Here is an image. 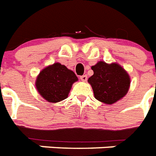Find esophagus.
<instances>
[{
    "instance_id": "esophagus-1",
    "label": "esophagus",
    "mask_w": 156,
    "mask_h": 156,
    "mask_svg": "<svg viewBox=\"0 0 156 156\" xmlns=\"http://www.w3.org/2000/svg\"><path fill=\"white\" fill-rule=\"evenodd\" d=\"M80 80H81L82 81H86V80H87V78H88V77H87V76H86V75H83V76H81L80 77Z\"/></svg>"
}]
</instances>
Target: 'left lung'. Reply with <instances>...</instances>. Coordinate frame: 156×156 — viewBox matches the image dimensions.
<instances>
[{
  "label": "left lung",
  "instance_id": "obj_1",
  "mask_svg": "<svg viewBox=\"0 0 156 156\" xmlns=\"http://www.w3.org/2000/svg\"><path fill=\"white\" fill-rule=\"evenodd\" d=\"M92 70L93 75L88 81L97 100L111 105L127 93L130 84L129 76L120 65L100 61L92 67Z\"/></svg>",
  "mask_w": 156,
  "mask_h": 156
}]
</instances>
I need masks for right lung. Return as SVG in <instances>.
Instances as JSON below:
<instances>
[{"label":"right lung","instance_id":"1","mask_svg":"<svg viewBox=\"0 0 156 156\" xmlns=\"http://www.w3.org/2000/svg\"><path fill=\"white\" fill-rule=\"evenodd\" d=\"M78 78L74 72L60 63L44 68L36 80V88L44 99L55 103L68 98L72 84Z\"/></svg>","mask_w":156,"mask_h":156}]
</instances>
